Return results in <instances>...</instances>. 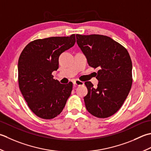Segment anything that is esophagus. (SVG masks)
Wrapping results in <instances>:
<instances>
[{"label":"esophagus","mask_w":151,"mask_h":151,"mask_svg":"<svg viewBox=\"0 0 151 151\" xmlns=\"http://www.w3.org/2000/svg\"><path fill=\"white\" fill-rule=\"evenodd\" d=\"M83 85H84V82L79 81V80H76V81L73 82V86H74V87H77V86H80Z\"/></svg>","instance_id":"1"}]
</instances>
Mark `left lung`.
I'll return each instance as SVG.
<instances>
[{
  "label": "left lung",
  "mask_w": 151,
  "mask_h": 151,
  "mask_svg": "<svg viewBox=\"0 0 151 151\" xmlns=\"http://www.w3.org/2000/svg\"><path fill=\"white\" fill-rule=\"evenodd\" d=\"M77 44L88 65L99 68L98 87L91 81L84 97L88 111L98 118H107L117 111L127 99L132 84V64L127 49L110 37L76 35Z\"/></svg>",
  "instance_id": "8db88e82"
}]
</instances>
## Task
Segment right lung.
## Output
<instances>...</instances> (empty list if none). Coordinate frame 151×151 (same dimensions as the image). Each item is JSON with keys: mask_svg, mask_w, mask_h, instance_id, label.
<instances>
[{"mask_svg": "<svg viewBox=\"0 0 151 151\" xmlns=\"http://www.w3.org/2000/svg\"><path fill=\"white\" fill-rule=\"evenodd\" d=\"M75 35L30 42L18 60L19 87L30 110L44 119L59 115L71 94L73 84H60L52 72L58 68V57L73 47Z\"/></svg>", "mask_w": 151, "mask_h": 151, "instance_id": "obj_1", "label": "right lung"}]
</instances>
